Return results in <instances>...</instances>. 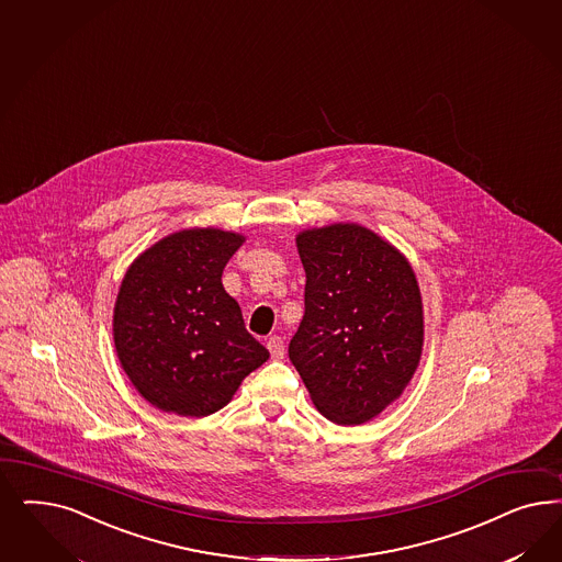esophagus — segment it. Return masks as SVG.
Masks as SVG:
<instances>
[{
    "label": "esophagus",
    "instance_id": "esophagus-1",
    "mask_svg": "<svg viewBox=\"0 0 562 562\" xmlns=\"http://www.w3.org/2000/svg\"><path fill=\"white\" fill-rule=\"evenodd\" d=\"M267 347H269V351H271L272 360H283V356H285V344H283V339H281L279 335L269 337Z\"/></svg>",
    "mask_w": 562,
    "mask_h": 562
}]
</instances>
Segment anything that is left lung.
Instances as JSON below:
<instances>
[{
	"mask_svg": "<svg viewBox=\"0 0 562 562\" xmlns=\"http://www.w3.org/2000/svg\"><path fill=\"white\" fill-rule=\"evenodd\" d=\"M295 241L306 291L291 363L323 416L358 426L416 372L424 344L416 274L389 241L356 223L308 229Z\"/></svg>",
	"mask_w": 562,
	"mask_h": 562,
	"instance_id": "left-lung-1",
	"label": "left lung"
}]
</instances>
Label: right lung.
<instances>
[{
	"mask_svg": "<svg viewBox=\"0 0 562 562\" xmlns=\"http://www.w3.org/2000/svg\"><path fill=\"white\" fill-rule=\"evenodd\" d=\"M241 241L232 232L183 229L127 269L113 310L117 358L136 391L164 412L211 416L269 360L221 283Z\"/></svg>",
	"mask_w": 562,
	"mask_h": 562,
	"instance_id": "right-lung-1",
	"label": "right lung"
}]
</instances>
